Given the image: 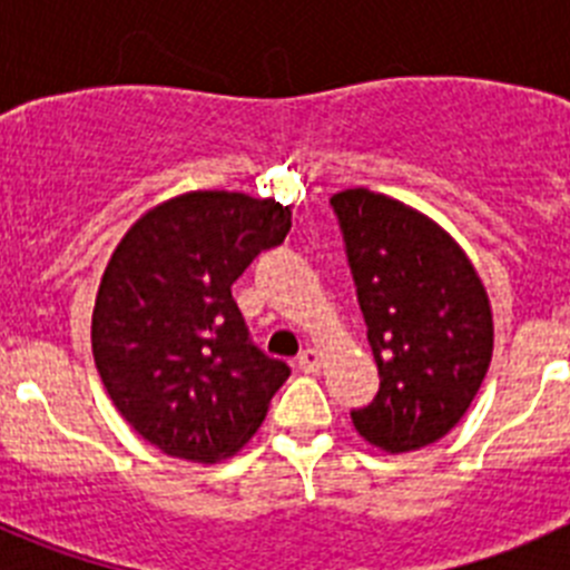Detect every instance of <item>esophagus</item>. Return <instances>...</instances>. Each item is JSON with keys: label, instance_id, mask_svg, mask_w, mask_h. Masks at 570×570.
<instances>
[{"label": "esophagus", "instance_id": "esophagus-1", "mask_svg": "<svg viewBox=\"0 0 570 570\" xmlns=\"http://www.w3.org/2000/svg\"><path fill=\"white\" fill-rule=\"evenodd\" d=\"M296 362H299V367L305 371V374H316V371H320V365H322V354L316 351V347H305Z\"/></svg>", "mask_w": 570, "mask_h": 570}]
</instances>
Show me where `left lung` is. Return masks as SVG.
I'll use <instances>...</instances> for the list:
<instances>
[{"label":"left lung","instance_id":"1","mask_svg":"<svg viewBox=\"0 0 570 570\" xmlns=\"http://www.w3.org/2000/svg\"><path fill=\"white\" fill-rule=\"evenodd\" d=\"M331 205L380 371L374 402L351 420L382 451H416L465 416L485 380V285L454 236L411 205L367 188L334 194Z\"/></svg>","mask_w":570,"mask_h":570}]
</instances>
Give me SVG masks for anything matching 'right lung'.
Wrapping results in <instances>:
<instances>
[{
	"label": "right lung",
	"instance_id": "right-lung-1",
	"mask_svg": "<svg viewBox=\"0 0 570 570\" xmlns=\"http://www.w3.org/2000/svg\"><path fill=\"white\" fill-rule=\"evenodd\" d=\"M291 230V208L190 190L122 236L99 282L90 342L102 385L168 456L219 462L262 425L291 367L250 342L230 285Z\"/></svg>",
	"mask_w": 570,
	"mask_h": 570
}]
</instances>
